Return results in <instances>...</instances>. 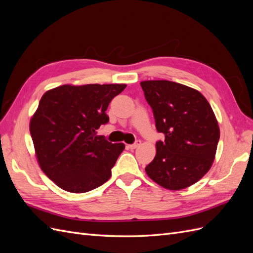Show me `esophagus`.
<instances>
[{
    "label": "esophagus",
    "instance_id": "34e87169",
    "mask_svg": "<svg viewBox=\"0 0 253 253\" xmlns=\"http://www.w3.org/2000/svg\"><path fill=\"white\" fill-rule=\"evenodd\" d=\"M140 144H141V141H140V140H137V141H135V143H133V144H129V145H128V148L131 149V150H134V149H136V148H138Z\"/></svg>",
    "mask_w": 253,
    "mask_h": 253
}]
</instances>
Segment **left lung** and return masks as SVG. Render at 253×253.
<instances>
[{"mask_svg": "<svg viewBox=\"0 0 253 253\" xmlns=\"http://www.w3.org/2000/svg\"><path fill=\"white\" fill-rule=\"evenodd\" d=\"M154 114L156 128L165 135L156 155L145 167L149 177L168 190L194 185L210 170L219 140L215 115L200 91L168 80L140 82Z\"/></svg>", "mask_w": 253, "mask_h": 253, "instance_id": "8db88e82", "label": "left lung"}]
</instances>
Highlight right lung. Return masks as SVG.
Masks as SVG:
<instances>
[{"label": "right lung", "mask_w": 253, "mask_h": 253, "mask_svg": "<svg viewBox=\"0 0 253 253\" xmlns=\"http://www.w3.org/2000/svg\"><path fill=\"white\" fill-rule=\"evenodd\" d=\"M126 84H65L47 90L30 119L29 131L42 171L67 192L84 193L100 187L125 150L97 129L109 122L112 99Z\"/></svg>", "instance_id": "1"}]
</instances>
